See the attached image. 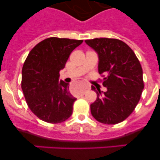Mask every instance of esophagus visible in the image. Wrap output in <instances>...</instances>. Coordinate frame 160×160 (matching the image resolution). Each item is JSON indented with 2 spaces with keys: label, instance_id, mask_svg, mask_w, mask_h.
I'll return each instance as SVG.
<instances>
[{
  "label": "esophagus",
  "instance_id": "1",
  "mask_svg": "<svg viewBox=\"0 0 160 160\" xmlns=\"http://www.w3.org/2000/svg\"><path fill=\"white\" fill-rule=\"evenodd\" d=\"M88 88H88V87H87V88H83V89L82 90V91H81V95H83V94H84L85 91H86L87 90H88Z\"/></svg>",
  "mask_w": 160,
  "mask_h": 160
}]
</instances>
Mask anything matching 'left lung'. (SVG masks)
<instances>
[{
	"label": "left lung",
	"mask_w": 160,
	"mask_h": 160,
	"mask_svg": "<svg viewBox=\"0 0 160 160\" xmlns=\"http://www.w3.org/2000/svg\"><path fill=\"white\" fill-rule=\"evenodd\" d=\"M98 56V72L105 74V92L92 90L97 99L90 104L92 116L98 122L115 125L130 115L139 101L144 89L142 69L132 49L115 38H93L85 41Z\"/></svg>",
	"instance_id": "1"
}]
</instances>
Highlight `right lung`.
<instances>
[{"label":"right lung","instance_id":"obj_1","mask_svg":"<svg viewBox=\"0 0 160 160\" xmlns=\"http://www.w3.org/2000/svg\"><path fill=\"white\" fill-rule=\"evenodd\" d=\"M83 40L46 38L33 48L22 67V89L30 110L41 120L61 123L72 113L77 98L70 92L69 83L59 80V71L72 50Z\"/></svg>","mask_w":160,"mask_h":160}]
</instances>
